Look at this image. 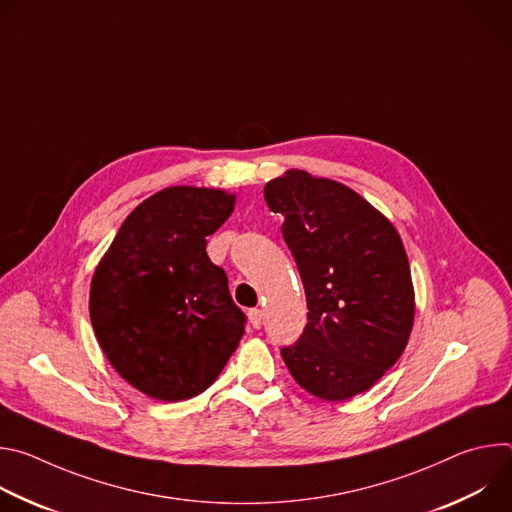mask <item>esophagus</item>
Instances as JSON below:
<instances>
[{
    "mask_svg": "<svg viewBox=\"0 0 512 512\" xmlns=\"http://www.w3.org/2000/svg\"><path fill=\"white\" fill-rule=\"evenodd\" d=\"M249 322H251V326L253 328H261V324H263V312L261 310H251L249 312Z\"/></svg>",
    "mask_w": 512,
    "mask_h": 512,
    "instance_id": "esophagus-1",
    "label": "esophagus"
}]
</instances>
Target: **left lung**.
<instances>
[{
    "label": "left lung",
    "instance_id": "1",
    "mask_svg": "<svg viewBox=\"0 0 512 512\" xmlns=\"http://www.w3.org/2000/svg\"><path fill=\"white\" fill-rule=\"evenodd\" d=\"M283 214L308 324L281 348L296 383L324 401L369 391L403 354L415 314L407 253L387 218L348 186L289 170L265 184Z\"/></svg>",
    "mask_w": 512,
    "mask_h": 512
}]
</instances>
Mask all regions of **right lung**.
Here are the masks:
<instances>
[{
    "instance_id": "add662e5",
    "label": "right lung",
    "mask_w": 512,
    "mask_h": 512,
    "mask_svg": "<svg viewBox=\"0 0 512 512\" xmlns=\"http://www.w3.org/2000/svg\"><path fill=\"white\" fill-rule=\"evenodd\" d=\"M225 190L172 186L123 221L91 281L89 312L113 369L137 391L184 401L206 391L245 334L206 237L231 216Z\"/></svg>"
}]
</instances>
